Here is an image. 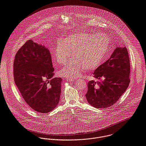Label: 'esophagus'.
Segmentation results:
<instances>
[{"mask_svg":"<svg viewBox=\"0 0 146 146\" xmlns=\"http://www.w3.org/2000/svg\"><path fill=\"white\" fill-rule=\"evenodd\" d=\"M66 80L67 82H72L74 80V79L73 78H66Z\"/></svg>","mask_w":146,"mask_h":146,"instance_id":"34e87169","label":"esophagus"}]
</instances>
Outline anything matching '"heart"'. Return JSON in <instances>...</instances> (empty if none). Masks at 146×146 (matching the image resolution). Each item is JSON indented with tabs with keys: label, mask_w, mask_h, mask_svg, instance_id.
<instances>
[{
	"label": "heart",
	"mask_w": 146,
	"mask_h": 146,
	"mask_svg": "<svg viewBox=\"0 0 146 146\" xmlns=\"http://www.w3.org/2000/svg\"><path fill=\"white\" fill-rule=\"evenodd\" d=\"M109 46L108 38L102 35L86 32L68 36L59 42L54 52L55 60L64 64L71 55L72 58L60 72L66 78H75L86 68L94 70L101 64Z\"/></svg>",
	"instance_id": "heart-1"
}]
</instances>
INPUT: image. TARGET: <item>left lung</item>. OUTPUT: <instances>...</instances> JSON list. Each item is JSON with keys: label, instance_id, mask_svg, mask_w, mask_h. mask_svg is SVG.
<instances>
[{"label": "left lung", "instance_id": "1", "mask_svg": "<svg viewBox=\"0 0 146 146\" xmlns=\"http://www.w3.org/2000/svg\"><path fill=\"white\" fill-rule=\"evenodd\" d=\"M130 64L126 47H117L108 60L94 72L98 82L90 81L86 97L90 104L105 108L115 104L129 86Z\"/></svg>", "mask_w": 146, "mask_h": 146}]
</instances>
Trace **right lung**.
<instances>
[{
    "label": "right lung",
    "instance_id": "1",
    "mask_svg": "<svg viewBox=\"0 0 146 146\" xmlns=\"http://www.w3.org/2000/svg\"><path fill=\"white\" fill-rule=\"evenodd\" d=\"M54 71L49 49L32 40L16 54L15 83L27 104L37 112L49 113L59 102L62 79L53 78Z\"/></svg>",
    "mask_w": 146,
    "mask_h": 146
}]
</instances>
